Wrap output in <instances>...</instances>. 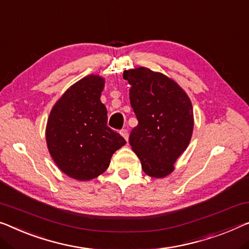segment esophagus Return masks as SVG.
Returning <instances> with one entry per match:
<instances>
[{
  "label": "esophagus",
  "instance_id": "34e87169",
  "mask_svg": "<svg viewBox=\"0 0 249 249\" xmlns=\"http://www.w3.org/2000/svg\"><path fill=\"white\" fill-rule=\"evenodd\" d=\"M120 133H121V135L123 136L126 141H128V132H127V129H122Z\"/></svg>",
  "mask_w": 249,
  "mask_h": 249
}]
</instances>
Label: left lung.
<instances>
[{
    "label": "left lung",
    "mask_w": 249,
    "mask_h": 249,
    "mask_svg": "<svg viewBox=\"0 0 249 249\" xmlns=\"http://www.w3.org/2000/svg\"><path fill=\"white\" fill-rule=\"evenodd\" d=\"M123 78L131 85L129 101L139 121L129 144L143 171L161 179L173 172V164L190 143L195 124L191 101L171 78L145 67L125 70Z\"/></svg>",
    "instance_id": "left-lung-1"
}]
</instances>
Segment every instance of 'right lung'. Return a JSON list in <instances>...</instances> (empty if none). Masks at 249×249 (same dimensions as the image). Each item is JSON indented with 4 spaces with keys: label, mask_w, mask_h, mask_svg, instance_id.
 Instances as JSON below:
<instances>
[{
    "label": "right lung",
    "mask_w": 249,
    "mask_h": 249,
    "mask_svg": "<svg viewBox=\"0 0 249 249\" xmlns=\"http://www.w3.org/2000/svg\"><path fill=\"white\" fill-rule=\"evenodd\" d=\"M105 79L88 75L70 86L48 117L46 141L51 158L67 176L88 181L109 166L112 155L126 144L107 126V109L101 102Z\"/></svg>",
    "instance_id": "right-lung-1"
}]
</instances>
